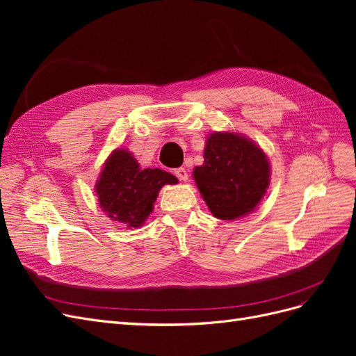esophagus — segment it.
Instances as JSON below:
<instances>
[{
  "instance_id": "34e87169",
  "label": "esophagus",
  "mask_w": 356,
  "mask_h": 356,
  "mask_svg": "<svg viewBox=\"0 0 356 356\" xmlns=\"http://www.w3.org/2000/svg\"><path fill=\"white\" fill-rule=\"evenodd\" d=\"M174 174L178 177V179H181V181H187L188 179V174H187V170L184 169V168H177L175 170H174Z\"/></svg>"
}]
</instances>
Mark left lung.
I'll return each instance as SVG.
<instances>
[{"label": "left lung", "mask_w": 356, "mask_h": 356, "mask_svg": "<svg viewBox=\"0 0 356 356\" xmlns=\"http://www.w3.org/2000/svg\"><path fill=\"white\" fill-rule=\"evenodd\" d=\"M203 159L193 177L213 217L234 220L254 211L270 178L263 149L241 135L215 132L208 138Z\"/></svg>", "instance_id": "left-lung-1"}]
</instances>
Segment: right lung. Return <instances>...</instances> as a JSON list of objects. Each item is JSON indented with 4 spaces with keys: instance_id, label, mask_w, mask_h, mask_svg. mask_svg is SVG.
Here are the masks:
<instances>
[{
    "instance_id": "1",
    "label": "right lung",
    "mask_w": 356,
    "mask_h": 356,
    "mask_svg": "<svg viewBox=\"0 0 356 356\" xmlns=\"http://www.w3.org/2000/svg\"><path fill=\"white\" fill-rule=\"evenodd\" d=\"M178 179L161 169H141L126 149H115L106 160L96 182L99 204L114 221L129 227H139L165 184H177Z\"/></svg>"
}]
</instances>
